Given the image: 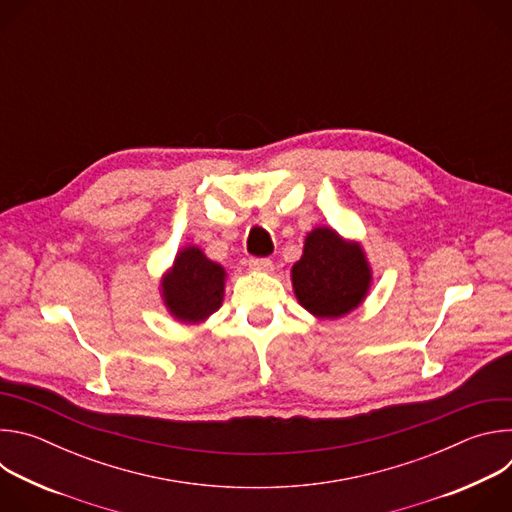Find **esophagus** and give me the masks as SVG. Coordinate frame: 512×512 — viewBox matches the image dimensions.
<instances>
[{
	"label": "esophagus",
	"instance_id": "obj_1",
	"mask_svg": "<svg viewBox=\"0 0 512 512\" xmlns=\"http://www.w3.org/2000/svg\"><path fill=\"white\" fill-rule=\"evenodd\" d=\"M249 267L253 271H259V273H271L273 271V263L267 257H253V259H249Z\"/></svg>",
	"mask_w": 512,
	"mask_h": 512
}]
</instances>
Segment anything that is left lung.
Returning <instances> with one entry per match:
<instances>
[{
    "label": "left lung",
    "instance_id": "1",
    "mask_svg": "<svg viewBox=\"0 0 512 512\" xmlns=\"http://www.w3.org/2000/svg\"><path fill=\"white\" fill-rule=\"evenodd\" d=\"M291 285L298 304L314 318L338 320L367 300L373 267L360 241L344 239L332 227H316L291 267Z\"/></svg>",
    "mask_w": 512,
    "mask_h": 512
}]
</instances>
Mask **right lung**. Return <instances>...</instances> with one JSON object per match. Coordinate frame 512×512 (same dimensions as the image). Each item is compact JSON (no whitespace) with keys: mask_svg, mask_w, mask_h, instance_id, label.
I'll use <instances>...</instances> for the list:
<instances>
[{"mask_svg":"<svg viewBox=\"0 0 512 512\" xmlns=\"http://www.w3.org/2000/svg\"><path fill=\"white\" fill-rule=\"evenodd\" d=\"M227 269L208 259L196 245L182 247L160 279V296L168 314L186 326L206 322L223 306Z\"/></svg>","mask_w":512,"mask_h":512,"instance_id":"right-lung-1","label":"right lung"}]
</instances>
